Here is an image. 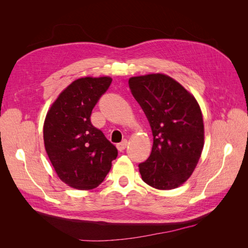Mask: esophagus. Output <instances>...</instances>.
<instances>
[{
  "label": "esophagus",
  "instance_id": "esophagus-1",
  "mask_svg": "<svg viewBox=\"0 0 248 248\" xmlns=\"http://www.w3.org/2000/svg\"><path fill=\"white\" fill-rule=\"evenodd\" d=\"M127 145H128V141H127V140H124L123 141H121V142H119V144H117V148H118L119 151L122 152V151H124V150L126 149Z\"/></svg>",
  "mask_w": 248,
  "mask_h": 248
}]
</instances>
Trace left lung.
<instances>
[{"mask_svg":"<svg viewBox=\"0 0 248 248\" xmlns=\"http://www.w3.org/2000/svg\"><path fill=\"white\" fill-rule=\"evenodd\" d=\"M128 84L153 134L152 152L139 164L142 181L157 189L176 188L191 176L204 147L199 103L164 74L131 78Z\"/></svg>","mask_w":248,"mask_h":248,"instance_id":"1","label":"left lung"}]
</instances>
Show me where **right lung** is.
Instances as JSON below:
<instances>
[{
  "label": "right lung",
  "instance_id": "right-lung-1",
  "mask_svg": "<svg viewBox=\"0 0 248 248\" xmlns=\"http://www.w3.org/2000/svg\"><path fill=\"white\" fill-rule=\"evenodd\" d=\"M110 84L108 77L74 80L46 115L43 126L46 153L59 178L73 188L87 190L98 186L118 156L117 148L90 120Z\"/></svg>",
  "mask_w": 248,
  "mask_h": 248
}]
</instances>
